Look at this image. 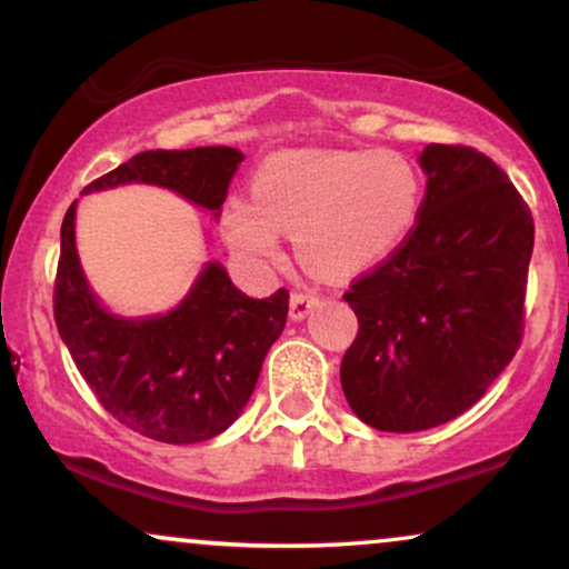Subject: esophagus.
Returning <instances> with one entry per match:
<instances>
[{
	"mask_svg": "<svg viewBox=\"0 0 569 569\" xmlns=\"http://www.w3.org/2000/svg\"><path fill=\"white\" fill-rule=\"evenodd\" d=\"M316 302H318V299L312 297V293H293L291 305H289L291 321H305V318L310 316L312 307H316Z\"/></svg>",
	"mask_w": 569,
	"mask_h": 569,
	"instance_id": "1",
	"label": "esophagus"
}]
</instances>
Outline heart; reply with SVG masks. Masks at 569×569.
I'll return each instance as SVG.
<instances>
[{
  "label": "heart",
  "instance_id": "obj_1",
  "mask_svg": "<svg viewBox=\"0 0 569 569\" xmlns=\"http://www.w3.org/2000/svg\"><path fill=\"white\" fill-rule=\"evenodd\" d=\"M422 176L396 149H297L270 154L253 198L221 206V234L246 264L272 267L293 232L307 270L352 280L401 251L420 221Z\"/></svg>",
  "mask_w": 569,
  "mask_h": 569
}]
</instances>
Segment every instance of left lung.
<instances>
[{
  "instance_id": "1",
  "label": "left lung",
  "mask_w": 569,
  "mask_h": 569,
  "mask_svg": "<svg viewBox=\"0 0 569 569\" xmlns=\"http://www.w3.org/2000/svg\"><path fill=\"white\" fill-rule=\"evenodd\" d=\"M420 221L396 257L345 293L358 337L339 367L356 417L415 433L471 409L521 339L535 227L487 154L428 143Z\"/></svg>"
}]
</instances>
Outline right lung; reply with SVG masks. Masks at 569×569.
<instances>
[{
  "label": "right lung",
  "mask_w": 569,
  "mask_h": 569,
  "mask_svg": "<svg viewBox=\"0 0 569 569\" xmlns=\"http://www.w3.org/2000/svg\"><path fill=\"white\" fill-rule=\"evenodd\" d=\"M243 152L194 147L141 152L82 194L149 184L219 219ZM77 200L61 224L56 326L90 390L122 426L162 443L224 433L257 388L267 350L289 316V291L253 299L221 262H206L179 305L158 316H120L98 299L77 253Z\"/></svg>",
  "instance_id": "add662e5"
}]
</instances>
